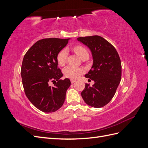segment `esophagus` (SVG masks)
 Returning <instances> with one entry per match:
<instances>
[{
	"instance_id": "1",
	"label": "esophagus",
	"mask_w": 148,
	"mask_h": 148,
	"mask_svg": "<svg viewBox=\"0 0 148 148\" xmlns=\"http://www.w3.org/2000/svg\"><path fill=\"white\" fill-rule=\"evenodd\" d=\"M70 82H71V83L73 84V83H74L76 82V80L73 79H70Z\"/></svg>"
}]
</instances>
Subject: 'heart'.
<instances>
[{
	"label": "heart",
	"instance_id": "obj_1",
	"mask_svg": "<svg viewBox=\"0 0 148 148\" xmlns=\"http://www.w3.org/2000/svg\"><path fill=\"white\" fill-rule=\"evenodd\" d=\"M75 52L77 53L79 57L82 58L83 56L88 53L87 49L82 46H77L73 48ZM67 56V50L65 49L62 50L59 53H58L57 57V60L58 64L60 66H64L66 62ZM83 72V70L81 68L78 67H74L69 66H66L64 70V74L66 77L69 78L71 79H76Z\"/></svg>",
	"mask_w": 148,
	"mask_h": 148
}]
</instances>
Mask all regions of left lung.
I'll use <instances>...</instances> for the list:
<instances>
[{"instance_id": "left-lung-1", "label": "left lung", "mask_w": 148, "mask_h": 148, "mask_svg": "<svg viewBox=\"0 0 148 148\" xmlns=\"http://www.w3.org/2000/svg\"><path fill=\"white\" fill-rule=\"evenodd\" d=\"M77 41L91 52L93 64L84 75L95 82L92 86L86 83L81 95L86 104L95 108L104 107L112 99L120 82L122 65L115 47L99 36L80 37Z\"/></svg>"}]
</instances>
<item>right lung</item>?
Listing matches in <instances>:
<instances>
[{"mask_svg":"<svg viewBox=\"0 0 148 148\" xmlns=\"http://www.w3.org/2000/svg\"><path fill=\"white\" fill-rule=\"evenodd\" d=\"M70 39L48 38L37 41L26 53L21 76L26 96L44 112H53L64 104L70 80L63 77L58 69L57 57ZM51 81L56 83L53 87Z\"/></svg>","mask_w":148,"mask_h":148,"instance_id":"1","label":"right lung"}]
</instances>
